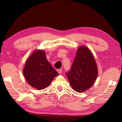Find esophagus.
<instances>
[{
  "label": "esophagus",
  "mask_w": 122,
  "mask_h": 122,
  "mask_svg": "<svg viewBox=\"0 0 122 122\" xmlns=\"http://www.w3.org/2000/svg\"><path fill=\"white\" fill-rule=\"evenodd\" d=\"M57 72H58L59 74H60L62 73V69H58L57 70Z\"/></svg>",
  "instance_id": "1"
}]
</instances>
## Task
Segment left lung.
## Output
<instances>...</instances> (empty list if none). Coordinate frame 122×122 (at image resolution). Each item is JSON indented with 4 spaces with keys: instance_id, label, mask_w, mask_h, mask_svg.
<instances>
[{
    "instance_id": "obj_1",
    "label": "left lung",
    "mask_w": 122,
    "mask_h": 122,
    "mask_svg": "<svg viewBox=\"0 0 122 122\" xmlns=\"http://www.w3.org/2000/svg\"><path fill=\"white\" fill-rule=\"evenodd\" d=\"M75 91L83 92L93 86L97 79L98 68L91 51L85 46L77 48L71 70L66 73Z\"/></svg>"
}]
</instances>
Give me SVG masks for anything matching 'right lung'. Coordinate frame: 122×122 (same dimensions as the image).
Segmentation results:
<instances>
[{"label":"right lung","instance_id":"1","mask_svg":"<svg viewBox=\"0 0 122 122\" xmlns=\"http://www.w3.org/2000/svg\"><path fill=\"white\" fill-rule=\"evenodd\" d=\"M23 74L31 86L41 90L51 84L58 73L48 61L45 51L36 49L25 61Z\"/></svg>","mask_w":122,"mask_h":122}]
</instances>
